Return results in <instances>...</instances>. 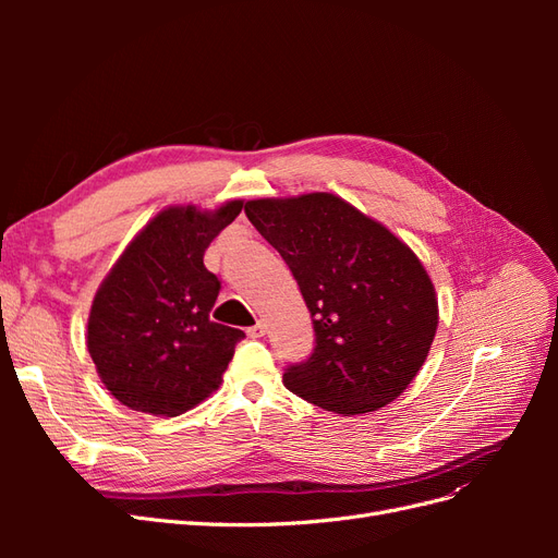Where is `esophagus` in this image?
<instances>
[{
    "mask_svg": "<svg viewBox=\"0 0 558 558\" xmlns=\"http://www.w3.org/2000/svg\"><path fill=\"white\" fill-rule=\"evenodd\" d=\"M246 332H248L251 340H258V337H263V335H265V324H263V320H258V324H256V326H251Z\"/></svg>",
    "mask_w": 558,
    "mask_h": 558,
    "instance_id": "1",
    "label": "esophagus"
}]
</instances>
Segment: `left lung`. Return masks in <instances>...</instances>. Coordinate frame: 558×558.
Instances as JSON below:
<instances>
[{
    "mask_svg": "<svg viewBox=\"0 0 558 558\" xmlns=\"http://www.w3.org/2000/svg\"><path fill=\"white\" fill-rule=\"evenodd\" d=\"M244 211L312 314L314 351L286 367V388L344 416L393 402L437 330L433 281L414 251L332 193L251 199Z\"/></svg>",
    "mask_w": 558,
    "mask_h": 558,
    "instance_id": "left-lung-1",
    "label": "left lung"
}]
</instances>
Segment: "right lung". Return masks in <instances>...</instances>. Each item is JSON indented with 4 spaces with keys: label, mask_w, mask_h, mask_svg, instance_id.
Masks as SVG:
<instances>
[{
    "label": "right lung",
    "mask_w": 558,
    "mask_h": 558,
    "mask_svg": "<svg viewBox=\"0 0 558 558\" xmlns=\"http://www.w3.org/2000/svg\"><path fill=\"white\" fill-rule=\"evenodd\" d=\"M244 207H167L134 238L99 286L88 316L97 375L125 408L177 416L199 404L232 361L244 332L214 324L221 281L205 251Z\"/></svg>",
    "instance_id": "add662e5"
}]
</instances>
